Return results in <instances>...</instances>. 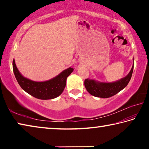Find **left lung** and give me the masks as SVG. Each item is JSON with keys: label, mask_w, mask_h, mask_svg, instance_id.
<instances>
[{"label": "left lung", "mask_w": 149, "mask_h": 149, "mask_svg": "<svg viewBox=\"0 0 149 149\" xmlns=\"http://www.w3.org/2000/svg\"><path fill=\"white\" fill-rule=\"evenodd\" d=\"M134 61V60H133ZM133 65L125 77L114 82H100L95 79H86L85 87L91 95L100 98H109L119 93L129 84L133 74Z\"/></svg>", "instance_id": "left-lung-1"}]
</instances>
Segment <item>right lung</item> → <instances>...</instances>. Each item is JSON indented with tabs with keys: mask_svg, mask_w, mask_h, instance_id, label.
<instances>
[{
	"mask_svg": "<svg viewBox=\"0 0 149 149\" xmlns=\"http://www.w3.org/2000/svg\"><path fill=\"white\" fill-rule=\"evenodd\" d=\"M12 66L16 79L22 89L33 97L41 100L55 99L61 95L66 85L67 77L74 71V69L70 67L49 80L35 81L22 75L17 68L14 59Z\"/></svg>",
	"mask_w": 149,
	"mask_h": 149,
	"instance_id": "obj_1",
	"label": "right lung"
}]
</instances>
